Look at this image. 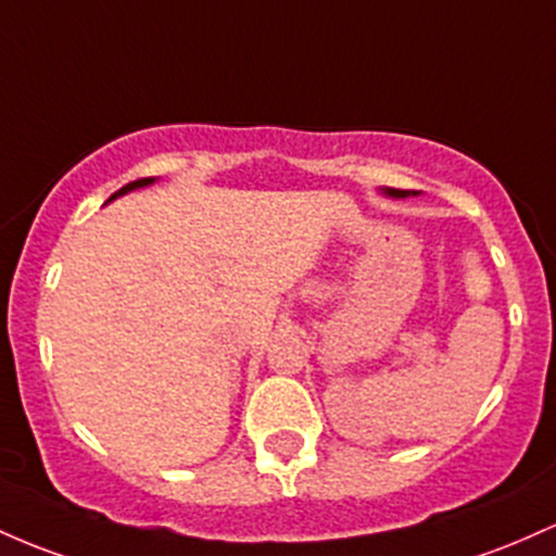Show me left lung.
<instances>
[{"label": "left lung", "mask_w": 556, "mask_h": 556, "mask_svg": "<svg viewBox=\"0 0 556 556\" xmlns=\"http://www.w3.org/2000/svg\"><path fill=\"white\" fill-rule=\"evenodd\" d=\"M388 194H393V198H406V189H388Z\"/></svg>", "instance_id": "obj_1"}]
</instances>
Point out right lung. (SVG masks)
<instances>
[{
	"mask_svg": "<svg viewBox=\"0 0 556 556\" xmlns=\"http://www.w3.org/2000/svg\"><path fill=\"white\" fill-rule=\"evenodd\" d=\"M150 181H152V176H148V179H137V181H129V185H126V187H121L118 192H115V194H110V200H115V198H118V194H124V192H131V189H137V187H144V185H150Z\"/></svg>",
	"mask_w": 556,
	"mask_h": 556,
	"instance_id": "obj_1",
	"label": "right lung"
}]
</instances>
